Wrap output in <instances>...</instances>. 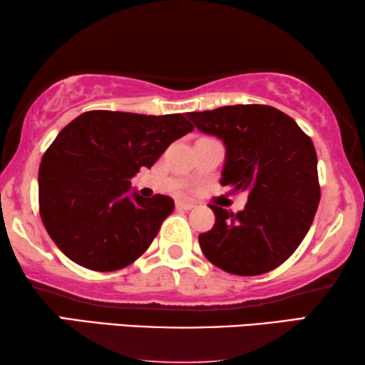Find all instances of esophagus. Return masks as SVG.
<instances>
[{
  "mask_svg": "<svg viewBox=\"0 0 365 365\" xmlns=\"http://www.w3.org/2000/svg\"><path fill=\"white\" fill-rule=\"evenodd\" d=\"M175 206H177V210H185V211H188V210H192V207H195V203H193V201H183V200H178L177 203H175Z\"/></svg>",
  "mask_w": 365,
  "mask_h": 365,
  "instance_id": "esophagus-1",
  "label": "esophagus"
}]
</instances>
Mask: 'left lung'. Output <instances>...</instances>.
Wrapping results in <instances>:
<instances>
[{
    "label": "left lung",
    "instance_id": "8db88e82",
    "mask_svg": "<svg viewBox=\"0 0 365 365\" xmlns=\"http://www.w3.org/2000/svg\"><path fill=\"white\" fill-rule=\"evenodd\" d=\"M188 118L222 140V187L248 192L237 214L210 205L216 222L200 234L205 257L239 276L277 268L307 235L320 203L314 143L289 115L269 106H227L190 112Z\"/></svg>",
    "mask_w": 365,
    "mask_h": 365
}]
</instances>
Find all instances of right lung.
Masks as SVG:
<instances>
[{"label":"right lung","mask_w":365,"mask_h":365,"mask_svg":"<svg viewBox=\"0 0 365 365\" xmlns=\"http://www.w3.org/2000/svg\"><path fill=\"white\" fill-rule=\"evenodd\" d=\"M190 131L182 113L92 110L68 123L38 169L40 217L56 247L94 271L140 258L175 205L165 195H130L131 178Z\"/></svg>","instance_id":"add662e5"}]
</instances>
